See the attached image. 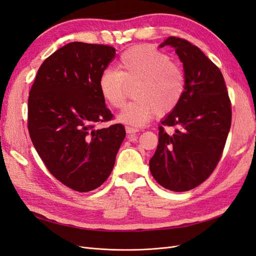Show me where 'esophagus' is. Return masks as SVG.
<instances>
[{"label":"esophagus","instance_id":"1","mask_svg":"<svg viewBox=\"0 0 256 256\" xmlns=\"http://www.w3.org/2000/svg\"><path fill=\"white\" fill-rule=\"evenodd\" d=\"M126 132H127L129 136H134L136 134H138V129L134 128V127L126 126Z\"/></svg>","mask_w":256,"mask_h":256}]
</instances>
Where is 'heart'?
<instances>
[{"label":"heart","instance_id":"1","mask_svg":"<svg viewBox=\"0 0 256 256\" xmlns=\"http://www.w3.org/2000/svg\"><path fill=\"white\" fill-rule=\"evenodd\" d=\"M136 82L132 102L124 106L118 118L131 126H143L156 114H168L180 104L184 94L186 76L168 54L140 44L122 52L116 70L106 69L99 76L98 88L104 102L120 108L125 84Z\"/></svg>","mask_w":256,"mask_h":256}]
</instances>
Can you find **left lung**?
I'll list each match as a JSON object with an SVG mask.
<instances>
[{
  "label": "left lung",
  "mask_w": 256,
  "mask_h": 256,
  "mask_svg": "<svg viewBox=\"0 0 256 256\" xmlns=\"http://www.w3.org/2000/svg\"><path fill=\"white\" fill-rule=\"evenodd\" d=\"M164 46L180 56L186 88L180 104L161 122L176 132L170 136L159 127L150 168L162 187L184 192L205 182L218 164L230 128V100L220 69L196 46L173 36Z\"/></svg>",
  "instance_id": "8db88e82"
}]
</instances>
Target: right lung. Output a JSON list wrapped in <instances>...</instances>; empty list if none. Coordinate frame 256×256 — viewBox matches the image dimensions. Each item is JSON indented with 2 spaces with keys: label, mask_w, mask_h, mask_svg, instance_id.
<instances>
[{
  "label": "right lung",
  "mask_w": 256,
  "mask_h": 256,
  "mask_svg": "<svg viewBox=\"0 0 256 256\" xmlns=\"http://www.w3.org/2000/svg\"><path fill=\"white\" fill-rule=\"evenodd\" d=\"M114 58L110 46L67 44L44 60L30 90V140L49 172L74 191L106 180L126 136L122 124L96 128L113 118L98 79Z\"/></svg>",
  "instance_id": "add662e5"
}]
</instances>
